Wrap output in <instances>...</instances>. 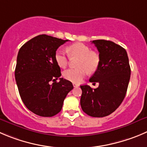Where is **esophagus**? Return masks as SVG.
<instances>
[{"mask_svg":"<svg viewBox=\"0 0 147 147\" xmlns=\"http://www.w3.org/2000/svg\"><path fill=\"white\" fill-rule=\"evenodd\" d=\"M73 85H74V87H78V86H79V84H78L74 83L73 84Z\"/></svg>","mask_w":147,"mask_h":147,"instance_id":"34e87169","label":"esophagus"}]
</instances>
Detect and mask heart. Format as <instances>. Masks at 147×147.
<instances>
[{
	"label": "heart",
	"instance_id": "1",
	"mask_svg": "<svg viewBox=\"0 0 147 147\" xmlns=\"http://www.w3.org/2000/svg\"><path fill=\"white\" fill-rule=\"evenodd\" d=\"M67 51L71 58H79L76 64L77 68H69L63 74L67 80L74 83H80L88 72L92 74L98 68L100 55L96 52L92 51L86 45L81 42L74 43L67 47ZM54 58L57 65L61 68H65L68 65L69 58L63 50H57Z\"/></svg>",
	"mask_w": 147,
	"mask_h": 147
}]
</instances>
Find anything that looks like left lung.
<instances>
[{"label":"left lung","mask_w":147,"mask_h":147,"mask_svg":"<svg viewBox=\"0 0 147 147\" xmlns=\"http://www.w3.org/2000/svg\"><path fill=\"white\" fill-rule=\"evenodd\" d=\"M99 51L100 65L89 82L99 84L96 89L81 86L82 110L92 117L107 116L124 100L131 76L127 53L121 46L109 40H93Z\"/></svg>","instance_id":"8db88e82"}]
</instances>
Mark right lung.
Here are the masks:
<instances>
[{"label":"right lung","instance_id":"1","mask_svg":"<svg viewBox=\"0 0 147 147\" xmlns=\"http://www.w3.org/2000/svg\"><path fill=\"white\" fill-rule=\"evenodd\" d=\"M68 41L40 34L19 50L15 69L16 84L24 104L37 115L52 117L58 114L74 88L63 78L56 82L61 73L54 56L57 49Z\"/></svg>","mask_w":147,"mask_h":147}]
</instances>
